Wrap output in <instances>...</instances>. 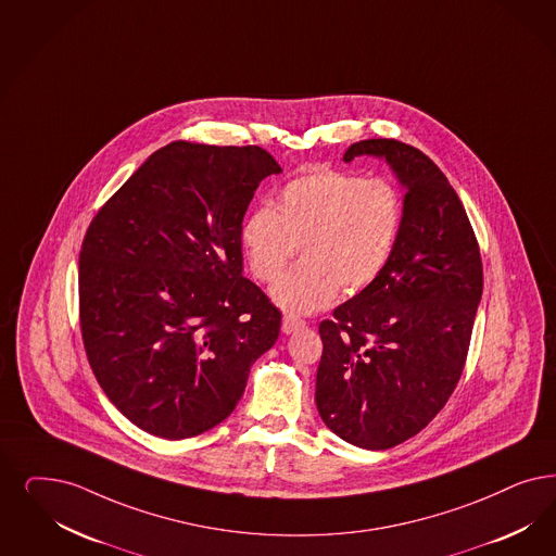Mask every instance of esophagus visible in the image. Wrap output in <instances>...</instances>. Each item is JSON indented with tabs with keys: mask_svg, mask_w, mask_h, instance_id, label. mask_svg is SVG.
<instances>
[{
	"mask_svg": "<svg viewBox=\"0 0 556 556\" xmlns=\"http://www.w3.org/2000/svg\"><path fill=\"white\" fill-rule=\"evenodd\" d=\"M306 326V323L302 318H295V316H283V323H281V330L283 334H291V332H298Z\"/></svg>",
	"mask_w": 556,
	"mask_h": 556,
	"instance_id": "obj_1",
	"label": "esophagus"
}]
</instances>
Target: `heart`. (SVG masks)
<instances>
[{
    "label": "heart",
    "instance_id": "heart-1",
    "mask_svg": "<svg viewBox=\"0 0 556 556\" xmlns=\"http://www.w3.org/2000/svg\"><path fill=\"white\" fill-rule=\"evenodd\" d=\"M403 226V197L386 178H362L316 168L293 178L275 210L247 215L240 247L250 275L275 281L300 247V267L281 277L270 300L288 314H312L328 306L339 289L355 295L369 288L388 265Z\"/></svg>",
    "mask_w": 556,
    "mask_h": 556
}]
</instances>
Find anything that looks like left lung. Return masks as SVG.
Listing matches in <instances>:
<instances>
[{
  "label": "left lung",
  "instance_id": "left-lung-1",
  "mask_svg": "<svg viewBox=\"0 0 556 556\" xmlns=\"http://www.w3.org/2000/svg\"><path fill=\"white\" fill-rule=\"evenodd\" d=\"M383 160L404 189L403 226L382 275L334 307L318 332L316 406L364 450L417 435L458 383L482 295L468 215L440 168L396 139H365L343 160Z\"/></svg>",
  "mask_w": 556,
  "mask_h": 556
}]
</instances>
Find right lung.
<instances>
[{"mask_svg":"<svg viewBox=\"0 0 556 556\" xmlns=\"http://www.w3.org/2000/svg\"><path fill=\"white\" fill-rule=\"evenodd\" d=\"M258 146L173 141L98 211L79 252V325L100 388L139 429L187 440L230 417L279 309L244 277Z\"/></svg>","mask_w":556,"mask_h":556,"instance_id":"obj_1","label":"right lung"}]
</instances>
